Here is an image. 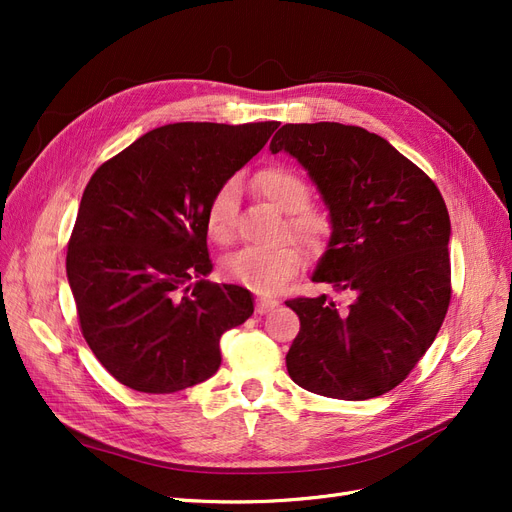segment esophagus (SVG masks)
<instances>
[{"mask_svg": "<svg viewBox=\"0 0 512 512\" xmlns=\"http://www.w3.org/2000/svg\"><path fill=\"white\" fill-rule=\"evenodd\" d=\"M275 307H277V301H275V299L260 297V299L256 301V312H258V314H269L271 309H275Z\"/></svg>", "mask_w": 512, "mask_h": 512, "instance_id": "34e87169", "label": "esophagus"}]
</instances>
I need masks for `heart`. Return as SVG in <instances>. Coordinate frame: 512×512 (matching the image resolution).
<instances>
[{
	"label": "heart",
	"mask_w": 512,
	"mask_h": 512,
	"mask_svg": "<svg viewBox=\"0 0 512 512\" xmlns=\"http://www.w3.org/2000/svg\"><path fill=\"white\" fill-rule=\"evenodd\" d=\"M256 192L267 198L273 207L286 213L284 237L299 239L309 252L320 254L333 237V218L327 209L312 203L309 183L284 164H271L258 170L254 177ZM237 200L239 185L226 179L213 192L205 207V230L215 243H230L237 230ZM305 262V252L299 243H284L275 250H241L224 262L228 280L256 294H273L290 277L299 273Z\"/></svg>",
	"instance_id": "b5f03b06"
}]
</instances>
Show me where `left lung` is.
<instances>
[{
  "label": "left lung",
  "mask_w": 512,
  "mask_h": 512,
  "mask_svg": "<svg viewBox=\"0 0 512 512\" xmlns=\"http://www.w3.org/2000/svg\"><path fill=\"white\" fill-rule=\"evenodd\" d=\"M307 170L335 224L312 280L350 292L286 305L301 320L286 354L301 389L361 401L389 393L421 361L451 303V220L438 185L359 126L286 123L271 151Z\"/></svg>",
  "instance_id": "obj_1"
}]
</instances>
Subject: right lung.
Wrapping results in <instances>:
<instances>
[{"label": "right lung", "mask_w": 512, "mask_h": 512, "mask_svg": "<svg viewBox=\"0 0 512 512\" xmlns=\"http://www.w3.org/2000/svg\"><path fill=\"white\" fill-rule=\"evenodd\" d=\"M277 126L168 123L91 175L66 271L87 346L128 389L177 393L211 378L222 363V333L252 316L250 290L188 282L213 267L209 198Z\"/></svg>", "instance_id": "1"}]
</instances>
